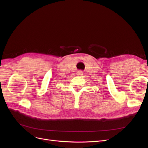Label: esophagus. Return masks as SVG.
<instances>
[{"label":"esophagus","instance_id":"obj_1","mask_svg":"<svg viewBox=\"0 0 148 148\" xmlns=\"http://www.w3.org/2000/svg\"><path fill=\"white\" fill-rule=\"evenodd\" d=\"M83 75V71H82V70H79V71H78V72H77V75H79V76H82Z\"/></svg>","mask_w":148,"mask_h":148}]
</instances>
